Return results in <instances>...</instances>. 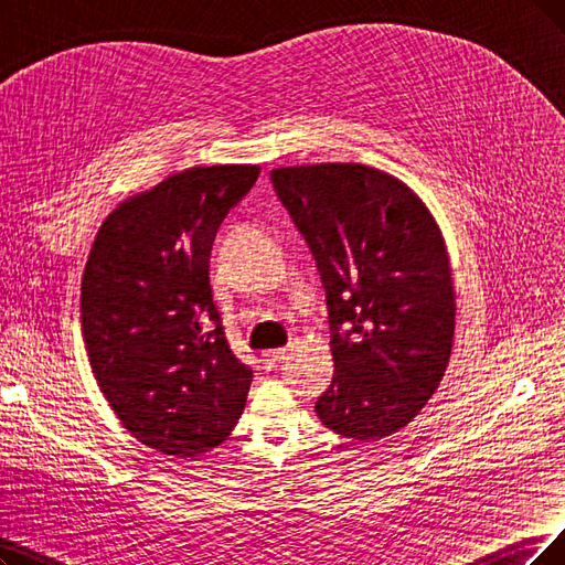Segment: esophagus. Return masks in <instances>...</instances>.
I'll list each match as a JSON object with an SVG mask.
<instances>
[{"label":"esophagus","mask_w":565,"mask_h":565,"mask_svg":"<svg viewBox=\"0 0 565 565\" xmlns=\"http://www.w3.org/2000/svg\"><path fill=\"white\" fill-rule=\"evenodd\" d=\"M282 359H285V350H266L262 352V369L266 371L276 369Z\"/></svg>","instance_id":"1"}]
</instances>
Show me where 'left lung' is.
<instances>
[{"label":"left lung","instance_id":"left-lung-1","mask_svg":"<svg viewBox=\"0 0 565 565\" xmlns=\"http://www.w3.org/2000/svg\"><path fill=\"white\" fill-rule=\"evenodd\" d=\"M327 291L333 380L315 403L331 431L396 434L438 390L455 335V287L431 213L364 164L270 171Z\"/></svg>","mask_w":565,"mask_h":565}]
</instances>
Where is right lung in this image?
Returning a JSON list of instances; mask_svg holds the SVG:
<instances>
[{
	"label": "right lung",
	"mask_w": 565,
	"mask_h": 565,
	"mask_svg": "<svg viewBox=\"0 0 565 565\" xmlns=\"http://www.w3.org/2000/svg\"><path fill=\"white\" fill-rule=\"evenodd\" d=\"M259 167H194L127 199L95 238L81 285L89 366L127 431L196 457L243 415L253 369L232 352L211 289L222 220Z\"/></svg>",
	"instance_id": "1"
}]
</instances>
